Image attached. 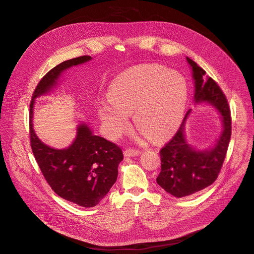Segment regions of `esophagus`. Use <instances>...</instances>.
Segmentation results:
<instances>
[{"label": "esophagus", "mask_w": 254, "mask_h": 254, "mask_svg": "<svg viewBox=\"0 0 254 254\" xmlns=\"http://www.w3.org/2000/svg\"><path fill=\"white\" fill-rule=\"evenodd\" d=\"M141 152L139 151V150H135V149H127V150H125V152H124V154H125V156H127V157H130V156H137V155H139Z\"/></svg>", "instance_id": "1"}]
</instances>
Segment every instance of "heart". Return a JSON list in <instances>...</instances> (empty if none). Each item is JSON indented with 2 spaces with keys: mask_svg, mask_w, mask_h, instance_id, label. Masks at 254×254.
I'll list each match as a JSON object with an SVG mask.
<instances>
[{
  "mask_svg": "<svg viewBox=\"0 0 254 254\" xmlns=\"http://www.w3.org/2000/svg\"><path fill=\"white\" fill-rule=\"evenodd\" d=\"M99 108L101 122L111 138L128 128V116L139 127L140 140H163L180 125L189 100V85L178 72L162 64H144L119 75Z\"/></svg>",
  "mask_w": 254,
  "mask_h": 254,
  "instance_id": "heart-1",
  "label": "heart"
}]
</instances>
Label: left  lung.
Wrapping results in <instances>:
<instances>
[{"mask_svg":"<svg viewBox=\"0 0 254 254\" xmlns=\"http://www.w3.org/2000/svg\"><path fill=\"white\" fill-rule=\"evenodd\" d=\"M186 61L192 72L194 104H208L215 108L220 116L222 130L211 147L203 150L192 147L185 136L186 122L192 112L190 109L176 135L159 151L162 169L156 182L176 197L201 191L217 179L232 134L231 111L222 90L195 62L190 58Z\"/></svg>","mask_w":254,"mask_h":254,"instance_id":"left-lung-1","label":"left lung"}]
</instances>
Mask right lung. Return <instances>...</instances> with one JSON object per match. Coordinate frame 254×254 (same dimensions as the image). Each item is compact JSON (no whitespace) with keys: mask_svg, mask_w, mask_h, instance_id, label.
<instances>
[{"mask_svg":"<svg viewBox=\"0 0 254 254\" xmlns=\"http://www.w3.org/2000/svg\"><path fill=\"white\" fill-rule=\"evenodd\" d=\"M91 60L88 56L79 57L51 69L37 85L30 106L31 146L39 168L58 195L85 208L97 206L116 182L118 165L124 159L122 149L96 136L85 123L78 125L76 137L70 146L52 148L38 138L33 117L37 98L49 95L58 86L64 71Z\"/></svg>","mask_w":254,"mask_h":254,"instance_id":"1","label":"right lung"}]
</instances>
